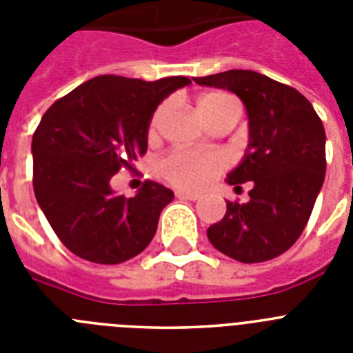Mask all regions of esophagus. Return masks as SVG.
Masks as SVG:
<instances>
[{
    "mask_svg": "<svg viewBox=\"0 0 353 353\" xmlns=\"http://www.w3.org/2000/svg\"><path fill=\"white\" fill-rule=\"evenodd\" d=\"M174 194H176V198H180V199H191V201H196V199H199V194H198V192L176 191V192H174Z\"/></svg>",
    "mask_w": 353,
    "mask_h": 353,
    "instance_id": "obj_1",
    "label": "esophagus"
}]
</instances>
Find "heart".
I'll return each mask as SVG.
<instances>
[{
  "instance_id": "heart-1",
  "label": "heart",
  "mask_w": 353,
  "mask_h": 353,
  "mask_svg": "<svg viewBox=\"0 0 353 353\" xmlns=\"http://www.w3.org/2000/svg\"><path fill=\"white\" fill-rule=\"evenodd\" d=\"M236 104L230 93L212 92L199 97L198 108L207 121H210L215 114L223 111L228 105ZM168 102L159 105L152 114L148 125V139H155L159 136L161 121L168 111ZM226 168V157L223 154H203V152H192V150H174L162 159L159 164V171L164 179L174 187L187 189V191H199L207 187L212 180Z\"/></svg>"
}]
</instances>
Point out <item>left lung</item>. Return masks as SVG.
Returning a JSON list of instances; mask_svg holds the SVG:
<instances>
[{"label":"left lung","mask_w":353,"mask_h":353,"mask_svg":"<svg viewBox=\"0 0 353 353\" xmlns=\"http://www.w3.org/2000/svg\"><path fill=\"white\" fill-rule=\"evenodd\" d=\"M194 81L239 95L249 117L248 152L228 183H251V199L228 201L223 219L207 230L208 240L242 263L277 258L304 232L325 179L322 120L301 92L258 72L228 70Z\"/></svg>","instance_id":"1"}]
</instances>
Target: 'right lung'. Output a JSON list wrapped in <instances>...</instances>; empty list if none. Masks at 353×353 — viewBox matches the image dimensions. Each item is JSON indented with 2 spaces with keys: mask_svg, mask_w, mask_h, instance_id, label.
I'll return each instance as SVG.
<instances>
[{
  "mask_svg": "<svg viewBox=\"0 0 353 353\" xmlns=\"http://www.w3.org/2000/svg\"><path fill=\"white\" fill-rule=\"evenodd\" d=\"M191 83L97 76L43 113L31 141L33 191L61 244L83 260L117 265L138 256L157 232L173 191L145 180L134 198L117 196L109 180L146 154L157 105Z\"/></svg>",
  "mask_w": 353,
  "mask_h": 353,
  "instance_id": "obj_1",
  "label": "right lung"
}]
</instances>
